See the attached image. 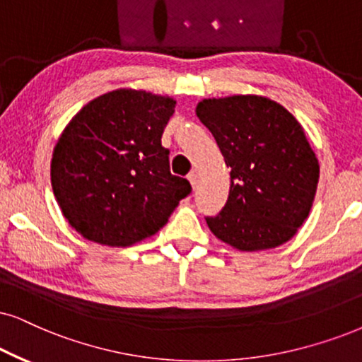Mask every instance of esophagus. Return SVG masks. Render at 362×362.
Listing matches in <instances>:
<instances>
[{
  "instance_id": "esophagus-1",
  "label": "esophagus",
  "mask_w": 362,
  "mask_h": 362,
  "mask_svg": "<svg viewBox=\"0 0 362 362\" xmlns=\"http://www.w3.org/2000/svg\"><path fill=\"white\" fill-rule=\"evenodd\" d=\"M187 178H189V180H190L192 189H197V184H199V175H197L195 172H190L189 175H187Z\"/></svg>"
}]
</instances>
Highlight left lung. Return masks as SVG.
<instances>
[{"instance_id": "left-lung-1", "label": "left lung", "mask_w": 362, "mask_h": 362, "mask_svg": "<svg viewBox=\"0 0 362 362\" xmlns=\"http://www.w3.org/2000/svg\"><path fill=\"white\" fill-rule=\"evenodd\" d=\"M195 112L230 168L226 205L205 217L214 235L245 252L292 239L308 218L319 182V162L300 123L257 95L202 100Z\"/></svg>"}]
</instances>
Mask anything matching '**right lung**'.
<instances>
[{
    "label": "right lung",
    "mask_w": 362,
    "mask_h": 362,
    "mask_svg": "<svg viewBox=\"0 0 362 362\" xmlns=\"http://www.w3.org/2000/svg\"><path fill=\"white\" fill-rule=\"evenodd\" d=\"M175 100L120 88L71 118L52 158V187L70 226L85 239L127 247L157 232L192 192L172 175L163 128Z\"/></svg>",
    "instance_id": "right-lung-1"
}]
</instances>
